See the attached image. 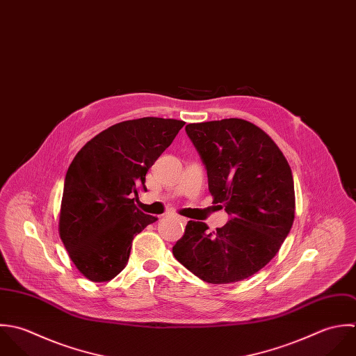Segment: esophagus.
Instances as JSON below:
<instances>
[{"label":"esophagus","mask_w":356,"mask_h":356,"mask_svg":"<svg viewBox=\"0 0 356 356\" xmlns=\"http://www.w3.org/2000/svg\"><path fill=\"white\" fill-rule=\"evenodd\" d=\"M177 218H178V221H181L182 224H186V218H184V217H179V216H178Z\"/></svg>","instance_id":"34e87169"}]
</instances>
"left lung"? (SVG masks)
Instances as JSON below:
<instances>
[{"label":"left lung","mask_w":356,"mask_h":356,"mask_svg":"<svg viewBox=\"0 0 356 356\" xmlns=\"http://www.w3.org/2000/svg\"><path fill=\"white\" fill-rule=\"evenodd\" d=\"M207 168L213 203L229 221L207 232L189 221L174 257L207 283L227 284L262 269L289 235L296 213L291 168L272 138L255 124L224 119L186 125Z\"/></svg>","instance_id":"obj_1"}]
</instances>
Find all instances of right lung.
I'll list each match as a JSON object with an SVG mask.
<instances>
[{
	"mask_svg": "<svg viewBox=\"0 0 356 356\" xmlns=\"http://www.w3.org/2000/svg\"><path fill=\"white\" fill-rule=\"evenodd\" d=\"M185 121H121L88 140L66 172L59 236L70 259L91 282H109L125 268L132 238L157 218L131 199Z\"/></svg>",
	"mask_w": 356,
	"mask_h": 356,
	"instance_id": "right-lung-1",
	"label": "right lung"
}]
</instances>
